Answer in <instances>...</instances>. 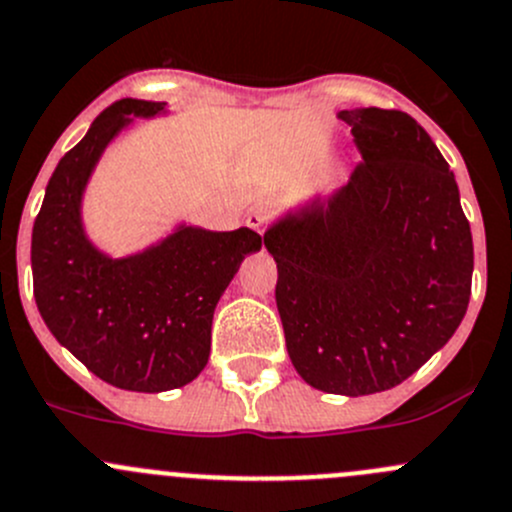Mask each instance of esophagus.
Segmentation results:
<instances>
[{"instance_id":"obj_1","label":"esophagus","mask_w":512,"mask_h":512,"mask_svg":"<svg viewBox=\"0 0 512 512\" xmlns=\"http://www.w3.org/2000/svg\"><path fill=\"white\" fill-rule=\"evenodd\" d=\"M247 227H250V230H255L257 235H262V232H265V227H267V217H265V212L262 210H252L250 215H247Z\"/></svg>"}]
</instances>
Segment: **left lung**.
Segmentation results:
<instances>
[{"instance_id":"left-lung-1","label":"left lung","mask_w":512,"mask_h":512,"mask_svg":"<svg viewBox=\"0 0 512 512\" xmlns=\"http://www.w3.org/2000/svg\"><path fill=\"white\" fill-rule=\"evenodd\" d=\"M362 162L327 197L270 222L275 300L297 375L332 395L382 393L418 372L463 322L473 235L428 132L398 109L337 112Z\"/></svg>"}]
</instances>
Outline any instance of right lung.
I'll use <instances>...</instances> for the list:
<instances>
[{
	"label": "right lung",
	"mask_w": 512,
	"mask_h": 512,
	"mask_svg": "<svg viewBox=\"0 0 512 512\" xmlns=\"http://www.w3.org/2000/svg\"><path fill=\"white\" fill-rule=\"evenodd\" d=\"M170 104L119 99L104 109L49 177L32 230L34 300L54 340L119 390L165 393L210 360L212 315L242 260L262 247L250 227L232 232L177 222L130 255H109L84 227V195L104 152L137 119Z\"/></svg>",
	"instance_id": "right-lung-1"
}]
</instances>
